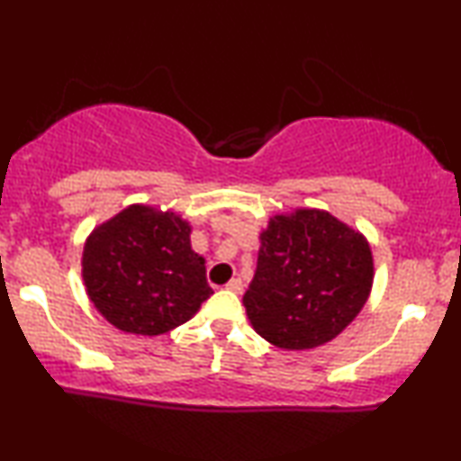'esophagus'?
Here are the masks:
<instances>
[{
  "label": "esophagus",
  "mask_w": 461,
  "mask_h": 461,
  "mask_svg": "<svg viewBox=\"0 0 461 461\" xmlns=\"http://www.w3.org/2000/svg\"><path fill=\"white\" fill-rule=\"evenodd\" d=\"M226 289L232 294H241L243 292V281L241 279H230L229 283H226Z\"/></svg>",
  "instance_id": "obj_1"
}]
</instances>
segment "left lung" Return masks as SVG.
Wrapping results in <instances>:
<instances>
[{
  "label": "left lung",
  "instance_id": "obj_1",
  "mask_svg": "<svg viewBox=\"0 0 461 461\" xmlns=\"http://www.w3.org/2000/svg\"><path fill=\"white\" fill-rule=\"evenodd\" d=\"M369 241L317 207L276 213L260 232L258 268L243 306L258 336L308 350L348 327L374 285Z\"/></svg>",
  "mask_w": 461,
  "mask_h": 461
}]
</instances>
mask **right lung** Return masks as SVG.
I'll list each match as a JSON object with an SVG mask.
<instances>
[{
    "label": "right lung",
    "mask_w": 461,
    "mask_h": 461,
    "mask_svg": "<svg viewBox=\"0 0 461 461\" xmlns=\"http://www.w3.org/2000/svg\"><path fill=\"white\" fill-rule=\"evenodd\" d=\"M81 276L87 298L113 327L149 338L186 323L213 294L205 258L191 248V224L144 203L90 232Z\"/></svg>",
    "instance_id": "right-lung-1"
}]
</instances>
